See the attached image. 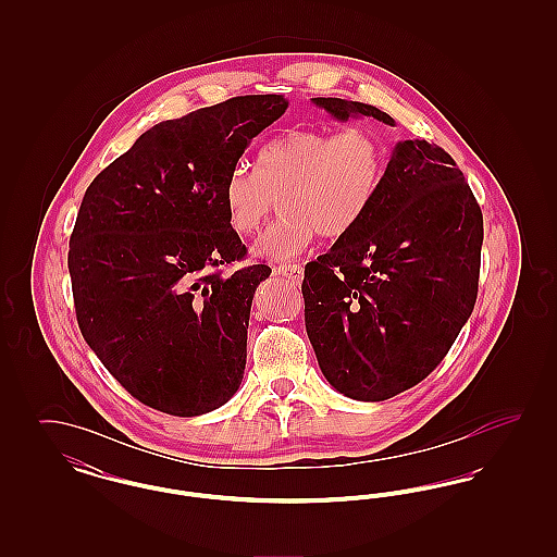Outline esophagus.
Wrapping results in <instances>:
<instances>
[{
	"instance_id": "obj_1",
	"label": "esophagus",
	"mask_w": 557,
	"mask_h": 557,
	"mask_svg": "<svg viewBox=\"0 0 557 557\" xmlns=\"http://www.w3.org/2000/svg\"><path fill=\"white\" fill-rule=\"evenodd\" d=\"M275 273H280V275H284L286 280H290L294 284H300L302 282V275H305V271H302V267L300 265H277L275 267Z\"/></svg>"
}]
</instances>
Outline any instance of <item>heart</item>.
I'll use <instances>...</instances> for the list:
<instances>
[{
  "label": "heart",
  "instance_id": "heart-1",
  "mask_svg": "<svg viewBox=\"0 0 557 557\" xmlns=\"http://www.w3.org/2000/svg\"><path fill=\"white\" fill-rule=\"evenodd\" d=\"M386 169L380 137L363 127L290 129L259 152L257 169L238 162L225 177L223 205L238 234H255L277 211L286 216L255 242V255L288 261L315 236H346L370 211Z\"/></svg>",
  "mask_w": 557,
  "mask_h": 557
}]
</instances>
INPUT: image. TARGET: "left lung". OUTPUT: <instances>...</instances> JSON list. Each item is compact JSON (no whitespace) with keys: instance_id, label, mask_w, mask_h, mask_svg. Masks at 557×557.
<instances>
[{"instance_id":"1","label":"left lung","mask_w":557,"mask_h":557,"mask_svg":"<svg viewBox=\"0 0 557 557\" xmlns=\"http://www.w3.org/2000/svg\"><path fill=\"white\" fill-rule=\"evenodd\" d=\"M338 121L382 110L313 98ZM482 212L449 154L398 141L370 211L305 267V325L325 380L348 398L386 400L422 382L472 315Z\"/></svg>"}]
</instances>
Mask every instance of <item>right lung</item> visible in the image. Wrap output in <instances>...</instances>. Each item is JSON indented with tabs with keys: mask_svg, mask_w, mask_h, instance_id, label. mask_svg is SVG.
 <instances>
[{
	"mask_svg": "<svg viewBox=\"0 0 557 557\" xmlns=\"http://www.w3.org/2000/svg\"><path fill=\"white\" fill-rule=\"evenodd\" d=\"M284 96H238L162 121L87 187L69 271L81 334L144 405L194 418L236 395L257 286L271 267L242 261L223 184Z\"/></svg>",
	"mask_w": 557,
	"mask_h": 557,
	"instance_id": "obj_1",
	"label": "right lung"
}]
</instances>
